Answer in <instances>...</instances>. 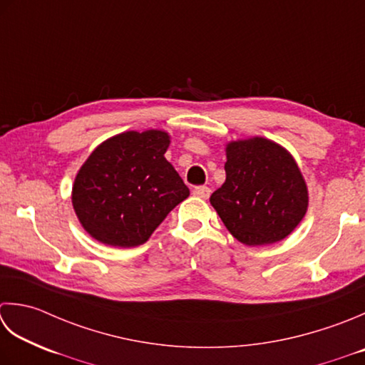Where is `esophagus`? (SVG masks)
<instances>
[{
    "label": "esophagus",
    "instance_id": "esophagus-1",
    "mask_svg": "<svg viewBox=\"0 0 365 365\" xmlns=\"http://www.w3.org/2000/svg\"><path fill=\"white\" fill-rule=\"evenodd\" d=\"M192 195H195L196 197L207 199L210 196V188L209 187H196V188H192Z\"/></svg>",
    "mask_w": 365,
    "mask_h": 365
}]
</instances>
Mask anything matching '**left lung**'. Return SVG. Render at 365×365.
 Here are the masks:
<instances>
[{
    "mask_svg": "<svg viewBox=\"0 0 365 365\" xmlns=\"http://www.w3.org/2000/svg\"><path fill=\"white\" fill-rule=\"evenodd\" d=\"M225 170L226 180L210 204L240 244H275L305 217L309 190L304 175L277 142L259 135L227 142Z\"/></svg>",
    "mask_w": 365,
    "mask_h": 365,
    "instance_id": "8db88e82",
    "label": "left lung"
}]
</instances>
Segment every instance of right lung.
<instances>
[{"mask_svg": "<svg viewBox=\"0 0 365 365\" xmlns=\"http://www.w3.org/2000/svg\"><path fill=\"white\" fill-rule=\"evenodd\" d=\"M169 144L166 131H125L93 150L73 185L74 212L93 239L118 248L145 244L190 196L164 158Z\"/></svg>", "mask_w": 365, "mask_h": 365, "instance_id": "1", "label": "right lung"}]
</instances>
